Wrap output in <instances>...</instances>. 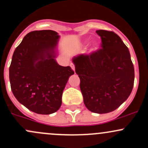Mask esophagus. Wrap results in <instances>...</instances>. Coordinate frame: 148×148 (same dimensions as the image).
<instances>
[{"label": "esophagus", "instance_id": "1", "mask_svg": "<svg viewBox=\"0 0 148 148\" xmlns=\"http://www.w3.org/2000/svg\"><path fill=\"white\" fill-rule=\"evenodd\" d=\"M70 66H71V69H72V70L73 71H75V66H74V64L73 63H71V64H70Z\"/></svg>", "mask_w": 148, "mask_h": 148}]
</instances>
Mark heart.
Here are the masks:
<instances>
[{
    "instance_id": "heart-1",
    "label": "heart",
    "mask_w": 148,
    "mask_h": 148,
    "mask_svg": "<svg viewBox=\"0 0 148 148\" xmlns=\"http://www.w3.org/2000/svg\"><path fill=\"white\" fill-rule=\"evenodd\" d=\"M89 41H90L89 40H86V41H85V43H86V44H88V43H89Z\"/></svg>"
}]
</instances>
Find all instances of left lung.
<instances>
[{"instance_id":"1","label":"left lung","mask_w":148,"mask_h":148,"mask_svg":"<svg viewBox=\"0 0 148 148\" xmlns=\"http://www.w3.org/2000/svg\"><path fill=\"white\" fill-rule=\"evenodd\" d=\"M101 49L89 55L72 59L80 79L84 103L93 113L113 111L127 100L134 84V66L128 48L119 35L107 30L96 31Z\"/></svg>"}]
</instances>
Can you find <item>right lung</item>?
I'll use <instances>...</instances> for the list:
<instances>
[{
  "label": "right lung",
  "instance_id": "add662e5",
  "mask_svg": "<svg viewBox=\"0 0 148 148\" xmlns=\"http://www.w3.org/2000/svg\"><path fill=\"white\" fill-rule=\"evenodd\" d=\"M50 29L29 32L16 47L9 68L12 92L29 111L48 115L58 111L70 76V66L58 64L59 40Z\"/></svg>",
  "mask_w": 148,
  "mask_h": 148
}]
</instances>
